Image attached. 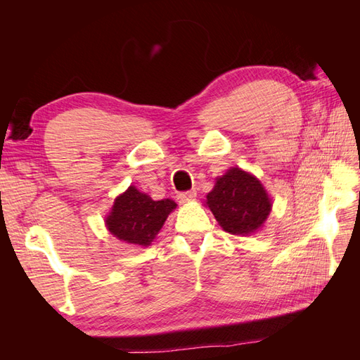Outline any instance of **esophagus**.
Here are the masks:
<instances>
[{
    "instance_id": "34e87169",
    "label": "esophagus",
    "mask_w": 360,
    "mask_h": 360,
    "mask_svg": "<svg viewBox=\"0 0 360 360\" xmlns=\"http://www.w3.org/2000/svg\"><path fill=\"white\" fill-rule=\"evenodd\" d=\"M195 198H197V192L195 191H186V192H180L177 195V200L179 202H189V201H193Z\"/></svg>"
}]
</instances>
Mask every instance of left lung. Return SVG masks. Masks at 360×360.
<instances>
[{
    "label": "left lung",
    "mask_w": 360,
    "mask_h": 360,
    "mask_svg": "<svg viewBox=\"0 0 360 360\" xmlns=\"http://www.w3.org/2000/svg\"><path fill=\"white\" fill-rule=\"evenodd\" d=\"M216 221L230 234H250L264 224L271 209L261 183L240 168L228 169L207 195Z\"/></svg>",
    "instance_id": "1"
}]
</instances>
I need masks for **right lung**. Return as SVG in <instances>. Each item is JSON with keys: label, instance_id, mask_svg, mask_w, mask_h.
Masks as SVG:
<instances>
[{"label": "right lung", "instance_id": "obj_1", "mask_svg": "<svg viewBox=\"0 0 360 360\" xmlns=\"http://www.w3.org/2000/svg\"><path fill=\"white\" fill-rule=\"evenodd\" d=\"M176 205L171 200L153 201L130 186L117 197L112 212L106 217L108 230L126 243L148 246Z\"/></svg>", "mask_w": 360, "mask_h": 360}]
</instances>
